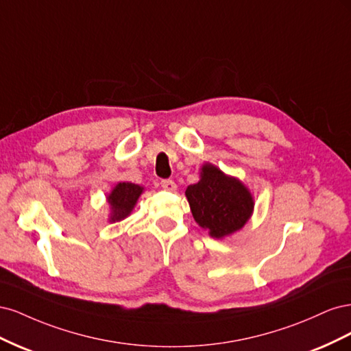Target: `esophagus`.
<instances>
[{"label": "esophagus", "instance_id": "esophagus-1", "mask_svg": "<svg viewBox=\"0 0 351 351\" xmlns=\"http://www.w3.org/2000/svg\"><path fill=\"white\" fill-rule=\"evenodd\" d=\"M161 187L164 190H168V192H176L177 190V184L173 182V180H162Z\"/></svg>", "mask_w": 351, "mask_h": 351}]
</instances>
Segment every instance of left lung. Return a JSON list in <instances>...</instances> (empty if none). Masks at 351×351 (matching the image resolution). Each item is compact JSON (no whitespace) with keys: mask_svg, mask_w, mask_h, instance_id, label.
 <instances>
[{"mask_svg":"<svg viewBox=\"0 0 351 351\" xmlns=\"http://www.w3.org/2000/svg\"><path fill=\"white\" fill-rule=\"evenodd\" d=\"M186 197L199 227L214 239L240 231L254 209L249 187L210 162L202 165L199 182L186 189Z\"/></svg>","mask_w":351,"mask_h":351,"instance_id":"1","label":"left lung"}]
</instances>
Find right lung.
<instances>
[{"label":"right lung","mask_w":351,"mask_h":351,"mask_svg":"<svg viewBox=\"0 0 351 351\" xmlns=\"http://www.w3.org/2000/svg\"><path fill=\"white\" fill-rule=\"evenodd\" d=\"M145 192V187L130 182L117 183L111 192L107 195V202L110 205V222H119L132 214L137 200Z\"/></svg>","instance_id":"1"}]
</instances>
